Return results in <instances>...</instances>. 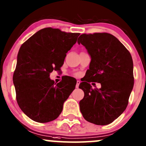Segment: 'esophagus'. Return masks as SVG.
<instances>
[{"label": "esophagus", "instance_id": "34e87169", "mask_svg": "<svg viewBox=\"0 0 146 146\" xmlns=\"http://www.w3.org/2000/svg\"><path fill=\"white\" fill-rule=\"evenodd\" d=\"M80 82L79 81V80H78V81H77V83H76V88H78L79 87V85H80Z\"/></svg>", "mask_w": 146, "mask_h": 146}]
</instances>
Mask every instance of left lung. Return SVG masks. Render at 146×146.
<instances>
[{"instance_id":"1","label":"left lung","mask_w":146,"mask_h":146,"mask_svg":"<svg viewBox=\"0 0 146 146\" xmlns=\"http://www.w3.org/2000/svg\"><path fill=\"white\" fill-rule=\"evenodd\" d=\"M78 44L86 47L91 57L86 78L79 88L84 97L80 102L84 118L96 125H108L123 113L134 86L133 62L130 52L108 33H84ZM101 84L93 90L90 82Z\"/></svg>"}]
</instances>
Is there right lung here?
Masks as SVG:
<instances>
[{
    "instance_id": "obj_1",
    "label": "right lung",
    "mask_w": 146,
    "mask_h": 146,
    "mask_svg": "<svg viewBox=\"0 0 146 146\" xmlns=\"http://www.w3.org/2000/svg\"><path fill=\"white\" fill-rule=\"evenodd\" d=\"M79 36L78 33L44 28L20 48L13 75L16 100L22 111L33 121L46 123L58 118L64 102L75 89L76 82L62 80L56 84L49 76L62 66L66 53Z\"/></svg>"
}]
</instances>
